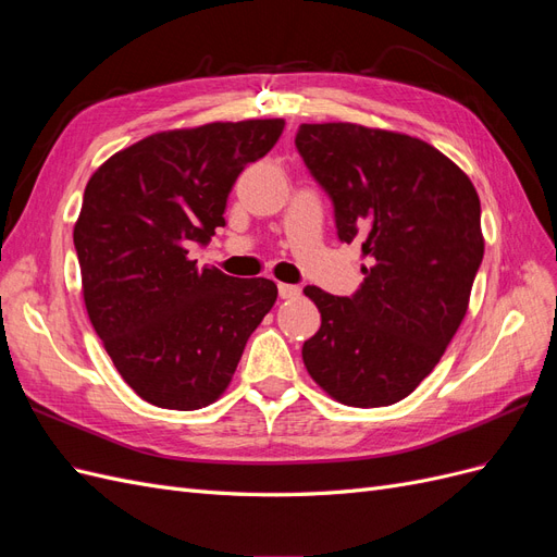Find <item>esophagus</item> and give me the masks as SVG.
<instances>
[{
    "mask_svg": "<svg viewBox=\"0 0 557 557\" xmlns=\"http://www.w3.org/2000/svg\"><path fill=\"white\" fill-rule=\"evenodd\" d=\"M299 295V288L297 285H290V283H278V297L281 299H295Z\"/></svg>",
    "mask_w": 557,
    "mask_h": 557,
    "instance_id": "obj_1",
    "label": "esophagus"
}]
</instances>
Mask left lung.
<instances>
[{"mask_svg":"<svg viewBox=\"0 0 557 557\" xmlns=\"http://www.w3.org/2000/svg\"><path fill=\"white\" fill-rule=\"evenodd\" d=\"M295 146L332 201L336 237L367 256L350 297L305 288L320 330L301 358L336 401L387 407L432 372L467 313L483 260L479 195L460 166L407 134L299 125Z\"/></svg>","mask_w":557,"mask_h":557,"instance_id":"8db88e82","label":"left lung"}]
</instances>
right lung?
I'll return each instance as SVG.
<instances>
[{"instance_id": "obj_1", "label": "right lung", "mask_w": 557, "mask_h": 557, "mask_svg": "<svg viewBox=\"0 0 557 557\" xmlns=\"http://www.w3.org/2000/svg\"><path fill=\"white\" fill-rule=\"evenodd\" d=\"M283 121L160 132L109 158L86 185L74 248L90 323L125 383L162 409L207 407L276 301L269 278L190 260L225 227L227 195Z\"/></svg>"}]
</instances>
